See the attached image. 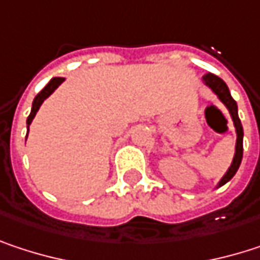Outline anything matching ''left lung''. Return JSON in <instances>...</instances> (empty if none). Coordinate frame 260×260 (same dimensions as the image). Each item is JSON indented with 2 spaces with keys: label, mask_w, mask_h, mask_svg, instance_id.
Instances as JSON below:
<instances>
[{
  "label": "left lung",
  "mask_w": 260,
  "mask_h": 260,
  "mask_svg": "<svg viewBox=\"0 0 260 260\" xmlns=\"http://www.w3.org/2000/svg\"><path fill=\"white\" fill-rule=\"evenodd\" d=\"M203 82L205 85L220 99V102L228 108L229 114H231V119L234 122L235 132H236V144H235V155L234 159H232V164L229 166L228 172L223 175V178L218 181L215 188H220L223 186L224 183L231 181L235 176V173L238 172L239 166H241V161H242V138H244V131H242V125H241V120H239V116H238V105L235 102V99L232 98L231 91H229V87L226 85V82L221 78L212 75V74H206L203 77Z\"/></svg>",
  "instance_id": "obj_1"
}]
</instances>
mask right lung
Masks as SVG:
<instances>
[{"instance_id":"obj_1","label":"right lung","mask_w":260,"mask_h":260,"mask_svg":"<svg viewBox=\"0 0 260 260\" xmlns=\"http://www.w3.org/2000/svg\"><path fill=\"white\" fill-rule=\"evenodd\" d=\"M64 81V78H52L46 85H45V88L34 98V101H32V107H31V113H29V116H28V119H26V137H28V131H29V125H31V122H32V119L36 117V113L39 111V108L42 107V104L45 102V99H48L58 87H60V84Z\"/></svg>"}]
</instances>
